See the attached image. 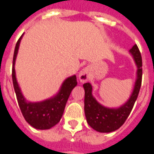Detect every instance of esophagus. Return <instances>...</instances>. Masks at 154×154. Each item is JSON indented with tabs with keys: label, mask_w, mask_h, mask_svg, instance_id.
<instances>
[{
	"label": "esophagus",
	"mask_w": 154,
	"mask_h": 154,
	"mask_svg": "<svg viewBox=\"0 0 154 154\" xmlns=\"http://www.w3.org/2000/svg\"><path fill=\"white\" fill-rule=\"evenodd\" d=\"M88 78H89V69H88V67H85L80 72L79 79H80L81 82H84L88 80Z\"/></svg>",
	"instance_id": "1"
}]
</instances>
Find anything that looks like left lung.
<instances>
[{
	"mask_svg": "<svg viewBox=\"0 0 154 154\" xmlns=\"http://www.w3.org/2000/svg\"><path fill=\"white\" fill-rule=\"evenodd\" d=\"M129 52L133 55L138 67L137 80L131 97L124 106L118 109H110L102 106L92 97L91 85L90 83L83 85L85 90V116L88 125L98 132L110 133L120 128L129 116L139 96L142 83V57L137 44H134Z\"/></svg>",
	"mask_w": 154,
	"mask_h": 154,
	"instance_id": "8db88e82",
	"label": "left lung"
}]
</instances>
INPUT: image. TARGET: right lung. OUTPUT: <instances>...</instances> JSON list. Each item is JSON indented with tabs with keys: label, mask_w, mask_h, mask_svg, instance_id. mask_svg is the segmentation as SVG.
Returning a JSON list of instances; mask_svg holds the SVG:
<instances>
[{
	"label": "right lung",
	"mask_w": 154,
	"mask_h": 154,
	"mask_svg": "<svg viewBox=\"0 0 154 154\" xmlns=\"http://www.w3.org/2000/svg\"><path fill=\"white\" fill-rule=\"evenodd\" d=\"M21 37L22 35L15 44L12 64V81L19 106L25 120L34 128L38 129H50L60 121L68 97L72 89L77 86V77L72 76L66 79L61 87L59 93L54 98L38 103L27 102L21 94L20 89L16 82L14 67Z\"/></svg>",
	"instance_id": "obj_1"
}]
</instances>
